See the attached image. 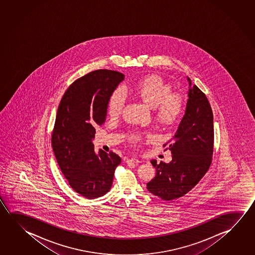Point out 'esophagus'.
Returning a JSON list of instances; mask_svg holds the SVG:
<instances>
[{"instance_id":"obj_1","label":"esophagus","mask_w":255,"mask_h":255,"mask_svg":"<svg viewBox=\"0 0 255 255\" xmlns=\"http://www.w3.org/2000/svg\"><path fill=\"white\" fill-rule=\"evenodd\" d=\"M126 163H135V164H138L140 163V161L138 158H135V157H131V158L127 159L126 160Z\"/></svg>"}]
</instances>
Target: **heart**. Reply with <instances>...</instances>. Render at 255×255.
Here are the masks:
<instances>
[{
    "label": "heart",
    "instance_id": "1",
    "mask_svg": "<svg viewBox=\"0 0 255 255\" xmlns=\"http://www.w3.org/2000/svg\"><path fill=\"white\" fill-rule=\"evenodd\" d=\"M127 92L140 98L146 104L154 108L155 117L163 125L170 126L174 124L183 112L182 98L179 94L172 93L171 85L161 77L152 75L137 84H126V89L123 86L116 89L108 103L109 117H117L121 115L127 101ZM152 138V134L136 132L130 136L129 139L133 144H137L145 138L150 139Z\"/></svg>",
    "mask_w": 255,
    "mask_h": 255
}]
</instances>
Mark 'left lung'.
Here are the masks:
<instances>
[{
	"instance_id": "1",
	"label": "left lung",
	"mask_w": 255,
	"mask_h": 255,
	"mask_svg": "<svg viewBox=\"0 0 255 255\" xmlns=\"http://www.w3.org/2000/svg\"><path fill=\"white\" fill-rule=\"evenodd\" d=\"M188 81L185 115L166 148L171 151L172 160L169 163L152 160L156 174L146 184L149 192L165 201L174 200L189 192L207 172L213 159V110L205 93L196 85L191 87L190 79Z\"/></svg>"
}]
</instances>
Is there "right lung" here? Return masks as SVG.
I'll list each match as a JSON object with an SVG mask.
<instances>
[{
    "label": "right lung",
    "instance_id": "add662e5",
    "mask_svg": "<svg viewBox=\"0 0 255 255\" xmlns=\"http://www.w3.org/2000/svg\"><path fill=\"white\" fill-rule=\"evenodd\" d=\"M122 73L99 69L80 77L67 88L59 103L51 145L65 178L75 192L89 199L104 196L113 183L119 155L94 151L95 128L106 121L108 103Z\"/></svg>",
    "mask_w": 255,
    "mask_h": 255
}]
</instances>
